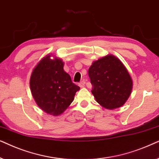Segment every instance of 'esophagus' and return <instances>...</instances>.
<instances>
[{
  "label": "esophagus",
  "instance_id": "34e87169",
  "mask_svg": "<svg viewBox=\"0 0 159 159\" xmlns=\"http://www.w3.org/2000/svg\"><path fill=\"white\" fill-rule=\"evenodd\" d=\"M85 84H86V82L83 81L80 82V83L78 84V86H79L81 88H83V87H84V86H85Z\"/></svg>",
  "mask_w": 159,
  "mask_h": 159
}]
</instances>
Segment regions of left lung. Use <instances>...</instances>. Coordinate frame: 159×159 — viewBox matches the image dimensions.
<instances>
[{
    "label": "left lung",
    "instance_id": "8db88e82",
    "mask_svg": "<svg viewBox=\"0 0 159 159\" xmlns=\"http://www.w3.org/2000/svg\"><path fill=\"white\" fill-rule=\"evenodd\" d=\"M92 94L101 106L114 110L123 106L132 93L133 81L127 69L112 54L94 61L89 69Z\"/></svg>",
    "mask_w": 159,
    "mask_h": 159
}]
</instances>
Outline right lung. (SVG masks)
Segmentation results:
<instances>
[{
  "instance_id": "obj_1",
  "label": "right lung",
  "mask_w": 159,
  "mask_h": 159,
  "mask_svg": "<svg viewBox=\"0 0 159 159\" xmlns=\"http://www.w3.org/2000/svg\"><path fill=\"white\" fill-rule=\"evenodd\" d=\"M63 67L62 59L48 54L35 65L30 79L32 95L38 106L53 116L64 113L80 89Z\"/></svg>"
}]
</instances>
